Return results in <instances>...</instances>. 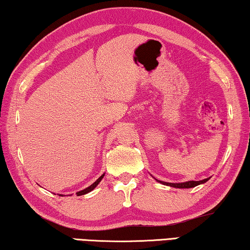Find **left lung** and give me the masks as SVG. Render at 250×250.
Returning <instances> with one entry per match:
<instances>
[{
  "label": "left lung",
  "mask_w": 250,
  "mask_h": 250,
  "mask_svg": "<svg viewBox=\"0 0 250 250\" xmlns=\"http://www.w3.org/2000/svg\"><path fill=\"white\" fill-rule=\"evenodd\" d=\"M208 179L209 178H206V179H203V181H198V182H195V181H190V182H186V183H178V184H174V183H166V182H161L158 181L159 183L164 184V185H167V186H171V187H175V188H191V187H195L199 185V184H203V183H206Z\"/></svg>",
  "instance_id": "left-lung-1"
}]
</instances>
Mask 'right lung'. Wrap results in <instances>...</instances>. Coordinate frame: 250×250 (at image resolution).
I'll list each match as a JSON object with an SVG mask.
<instances>
[{
    "instance_id": "add662e5",
    "label": "right lung",
    "mask_w": 250,
    "mask_h": 250,
    "mask_svg": "<svg viewBox=\"0 0 250 250\" xmlns=\"http://www.w3.org/2000/svg\"><path fill=\"white\" fill-rule=\"evenodd\" d=\"M103 177H104V175H102L100 178L97 179V181L94 183V184H92L91 186L89 187H87V188H85V189H83V190H81V191H79V193H76V195L77 196H81V195H85V194H87V193H89V191H92L94 188H95L97 185H98V183H100L102 179H103ZM60 196H63V195H60Z\"/></svg>"
}]
</instances>
